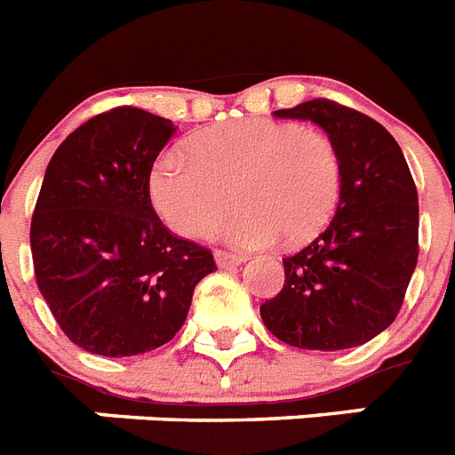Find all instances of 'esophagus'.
<instances>
[{
	"label": "esophagus",
	"mask_w": 455,
	"mask_h": 455,
	"mask_svg": "<svg viewBox=\"0 0 455 455\" xmlns=\"http://www.w3.org/2000/svg\"><path fill=\"white\" fill-rule=\"evenodd\" d=\"M215 261H217V266H220V268H234V266H240V263L245 261V257L234 254V251L217 250L215 251Z\"/></svg>",
	"instance_id": "34e87169"
}]
</instances>
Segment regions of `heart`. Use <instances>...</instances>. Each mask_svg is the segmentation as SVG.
Wrapping results in <instances>:
<instances>
[{"label":"heart","mask_w":455,"mask_h":455,"mask_svg":"<svg viewBox=\"0 0 455 455\" xmlns=\"http://www.w3.org/2000/svg\"><path fill=\"white\" fill-rule=\"evenodd\" d=\"M187 149L162 152L150 171L152 204L175 234H205L234 194L240 208L220 224L221 238L293 245L312 238L339 201V152L319 129L245 117L201 129Z\"/></svg>","instance_id":"heart-1"}]
</instances>
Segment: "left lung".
Segmentation results:
<instances>
[{
  "instance_id": "1",
  "label": "left lung",
  "mask_w": 455,
  "mask_h": 455,
  "mask_svg": "<svg viewBox=\"0 0 455 455\" xmlns=\"http://www.w3.org/2000/svg\"><path fill=\"white\" fill-rule=\"evenodd\" d=\"M277 117L312 120L342 162L335 217L284 261V286L261 305L270 333L299 349H351L393 323L419 259V194L400 145L372 117L312 99Z\"/></svg>"
}]
</instances>
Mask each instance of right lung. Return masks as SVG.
Here are the masks:
<instances>
[{"instance_id":"obj_1","label":"right lung","mask_w":455,"mask_h":455,"mask_svg":"<svg viewBox=\"0 0 455 455\" xmlns=\"http://www.w3.org/2000/svg\"><path fill=\"white\" fill-rule=\"evenodd\" d=\"M173 122L133 106L68 133L45 169L29 243L55 322L99 356H136L175 338L212 251L171 234L150 201V171Z\"/></svg>"}]
</instances>
